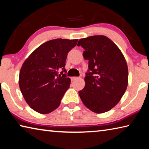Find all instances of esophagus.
<instances>
[{
    "label": "esophagus",
    "instance_id": "esophagus-1",
    "mask_svg": "<svg viewBox=\"0 0 149 149\" xmlns=\"http://www.w3.org/2000/svg\"><path fill=\"white\" fill-rule=\"evenodd\" d=\"M79 79V77H72L71 78L72 81H74V80H75V79Z\"/></svg>",
    "mask_w": 149,
    "mask_h": 149
}]
</instances>
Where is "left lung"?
Wrapping results in <instances>:
<instances>
[{"instance_id": "1", "label": "left lung", "mask_w": 149, "mask_h": 149, "mask_svg": "<svg viewBox=\"0 0 149 149\" xmlns=\"http://www.w3.org/2000/svg\"><path fill=\"white\" fill-rule=\"evenodd\" d=\"M77 46L85 49L83 56L89 60L85 87L79 91L81 99L93 112H107L119 102L127 89L125 58L114 42L104 35L81 39Z\"/></svg>"}]
</instances>
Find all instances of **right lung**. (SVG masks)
Masks as SVG:
<instances>
[{
	"label": "right lung",
	"mask_w": 149,
	"mask_h": 149,
	"mask_svg": "<svg viewBox=\"0 0 149 149\" xmlns=\"http://www.w3.org/2000/svg\"><path fill=\"white\" fill-rule=\"evenodd\" d=\"M77 41L50 40L35 49L24 62L19 72V86L33 110L45 114L60 106L71 82L65 74V60ZM60 69L62 72L59 74Z\"/></svg>",
	"instance_id": "1"
}]
</instances>
